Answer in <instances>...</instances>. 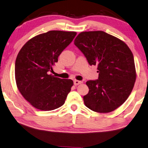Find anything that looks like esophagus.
Instances as JSON below:
<instances>
[{
  "label": "esophagus",
  "mask_w": 148,
  "mask_h": 148,
  "mask_svg": "<svg viewBox=\"0 0 148 148\" xmlns=\"http://www.w3.org/2000/svg\"><path fill=\"white\" fill-rule=\"evenodd\" d=\"M81 83H82V81H78V80H74V85H76V86L79 85V84H81Z\"/></svg>",
  "instance_id": "esophagus-1"
}]
</instances>
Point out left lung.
<instances>
[{
  "mask_svg": "<svg viewBox=\"0 0 148 148\" xmlns=\"http://www.w3.org/2000/svg\"><path fill=\"white\" fill-rule=\"evenodd\" d=\"M74 45L90 65H97L98 79L88 80V93L83 96L92 111L108 113L125 102L134 88L136 73L134 55L125 43L104 31L79 33Z\"/></svg>",
  "mask_w": 148,
  "mask_h": 148,
  "instance_id": "obj_1",
  "label": "left lung"
}]
</instances>
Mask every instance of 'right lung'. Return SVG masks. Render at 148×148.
I'll return each instance as SVG.
<instances>
[{
	"instance_id": "obj_1",
	"label": "right lung",
	"mask_w": 148,
	"mask_h": 148,
	"mask_svg": "<svg viewBox=\"0 0 148 148\" xmlns=\"http://www.w3.org/2000/svg\"><path fill=\"white\" fill-rule=\"evenodd\" d=\"M76 35V32L50 31L31 38L20 49L14 67L16 85L34 108L51 111L65 103L73 81L49 72Z\"/></svg>"
}]
</instances>
